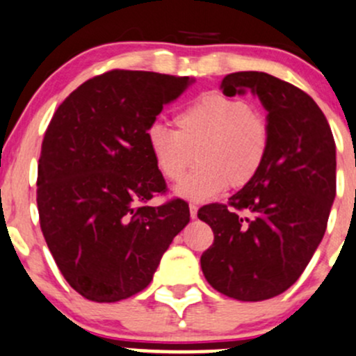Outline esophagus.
Returning <instances> with one entry per match:
<instances>
[{
    "label": "esophagus",
    "mask_w": 356,
    "mask_h": 356,
    "mask_svg": "<svg viewBox=\"0 0 356 356\" xmlns=\"http://www.w3.org/2000/svg\"><path fill=\"white\" fill-rule=\"evenodd\" d=\"M189 213H191V218H193V220H196V218H197V206L196 204H189Z\"/></svg>",
    "instance_id": "1"
}]
</instances>
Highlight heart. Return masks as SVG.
<instances>
[{"instance_id": "obj_1", "label": "heart", "mask_w": 356, "mask_h": 356, "mask_svg": "<svg viewBox=\"0 0 356 356\" xmlns=\"http://www.w3.org/2000/svg\"><path fill=\"white\" fill-rule=\"evenodd\" d=\"M177 130L154 123L147 143L160 174L179 181L175 194L191 201H208L226 189L250 184L268 154L270 134L265 120L248 101L220 92L202 95L174 118Z\"/></svg>"}]
</instances>
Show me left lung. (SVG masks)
Here are the masks:
<instances>
[{
  "label": "left lung",
  "instance_id": "obj_1",
  "mask_svg": "<svg viewBox=\"0 0 356 356\" xmlns=\"http://www.w3.org/2000/svg\"><path fill=\"white\" fill-rule=\"evenodd\" d=\"M221 89L259 97L270 143L257 177L228 204L197 211L214 233L201 268L218 292L257 302L287 291L321 243L337 196V145L314 99L286 81L247 70L228 74Z\"/></svg>",
  "mask_w": 356,
  "mask_h": 356
}]
</instances>
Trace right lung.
<instances>
[{
	"label": "right lung",
	"instance_id": "obj_1",
	"mask_svg": "<svg viewBox=\"0 0 356 356\" xmlns=\"http://www.w3.org/2000/svg\"><path fill=\"white\" fill-rule=\"evenodd\" d=\"M194 83L147 70H109L57 108L38 159L37 204L50 253L69 286L95 302L143 291L189 222L182 199L143 206L165 193L147 131L165 104Z\"/></svg>",
	"mask_w": 356,
	"mask_h": 356
}]
</instances>
